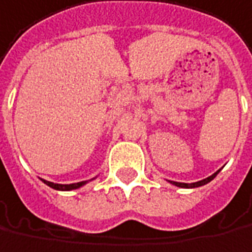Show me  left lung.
Masks as SVG:
<instances>
[{
    "instance_id": "obj_1",
    "label": "left lung",
    "mask_w": 252,
    "mask_h": 252,
    "mask_svg": "<svg viewBox=\"0 0 252 252\" xmlns=\"http://www.w3.org/2000/svg\"><path fill=\"white\" fill-rule=\"evenodd\" d=\"M218 174V171L217 173H214L213 176H210L209 178H206V180H202V181H197V182H192V184H184V182H173L174 185H177V187H181V188H196V187H202V185H206L207 182H210L214 177Z\"/></svg>"
}]
</instances>
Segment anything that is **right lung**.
I'll return each instance as SVG.
<instances>
[{
	"mask_svg": "<svg viewBox=\"0 0 252 252\" xmlns=\"http://www.w3.org/2000/svg\"><path fill=\"white\" fill-rule=\"evenodd\" d=\"M46 185H49L50 188L53 189H57V190H71V189H76L79 188V187H82L85 181L83 182H76V184H70V185H62V184H53V182H49V181H45L42 180Z\"/></svg>",
	"mask_w": 252,
	"mask_h": 252,
	"instance_id": "1",
	"label": "right lung"
}]
</instances>
